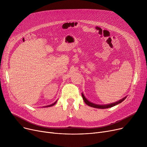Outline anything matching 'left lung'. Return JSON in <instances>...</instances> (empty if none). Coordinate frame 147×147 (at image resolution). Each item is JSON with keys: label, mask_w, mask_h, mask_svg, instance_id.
Returning a JSON list of instances; mask_svg holds the SVG:
<instances>
[{"label": "left lung", "mask_w": 147, "mask_h": 147, "mask_svg": "<svg viewBox=\"0 0 147 147\" xmlns=\"http://www.w3.org/2000/svg\"><path fill=\"white\" fill-rule=\"evenodd\" d=\"M82 97H83V99L84 100V102H85L89 106H90L92 107H94V108H96V109H109V108H110V107H114L115 105H116L120 103H121V102H123L124 100L126 98V97H125L124 98H123L122 99H120V101H117V102H114V103H112V104H110L109 105H98V104H95L94 103L92 102H89L88 100L84 97V95L82 94Z\"/></svg>", "instance_id": "obj_1"}]
</instances>
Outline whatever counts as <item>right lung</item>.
Returning <instances> with one entry per match:
<instances>
[{"instance_id":"add662e5","label":"right lung","mask_w":147,"mask_h":147,"mask_svg":"<svg viewBox=\"0 0 147 147\" xmlns=\"http://www.w3.org/2000/svg\"><path fill=\"white\" fill-rule=\"evenodd\" d=\"M56 102H57V101H56L55 103H53V104H51V105H48V106H46L45 107H51V106H52V105H55V104H56Z\"/></svg>"}]
</instances>
